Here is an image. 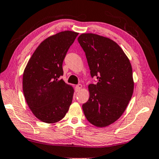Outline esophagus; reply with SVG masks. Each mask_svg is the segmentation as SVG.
<instances>
[{"mask_svg": "<svg viewBox=\"0 0 159 159\" xmlns=\"http://www.w3.org/2000/svg\"><path fill=\"white\" fill-rule=\"evenodd\" d=\"M82 85L81 84H77V85L76 86V87H75V90H76V92H79L80 90L82 89Z\"/></svg>", "mask_w": 159, "mask_h": 159, "instance_id": "34e87169", "label": "esophagus"}]
</instances>
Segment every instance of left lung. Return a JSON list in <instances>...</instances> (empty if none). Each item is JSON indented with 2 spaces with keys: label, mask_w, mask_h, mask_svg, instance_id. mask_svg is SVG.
<instances>
[{
  "label": "left lung",
  "mask_w": 159,
  "mask_h": 159,
  "mask_svg": "<svg viewBox=\"0 0 159 159\" xmlns=\"http://www.w3.org/2000/svg\"><path fill=\"white\" fill-rule=\"evenodd\" d=\"M85 52L92 77L89 99L82 104L87 120L96 127H106L120 117L134 92L132 67L121 47L112 39L94 34L77 39Z\"/></svg>",
  "instance_id": "8db88e82"
}]
</instances>
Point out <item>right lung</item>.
<instances>
[{
    "instance_id": "add662e5",
    "label": "right lung",
    "mask_w": 159,
    "mask_h": 159,
    "mask_svg": "<svg viewBox=\"0 0 159 159\" xmlns=\"http://www.w3.org/2000/svg\"><path fill=\"white\" fill-rule=\"evenodd\" d=\"M78 33L65 30L48 37L30 57L22 77V90L27 104L39 120L58 122L71 104L74 88L60 79L63 62Z\"/></svg>"
}]
</instances>
